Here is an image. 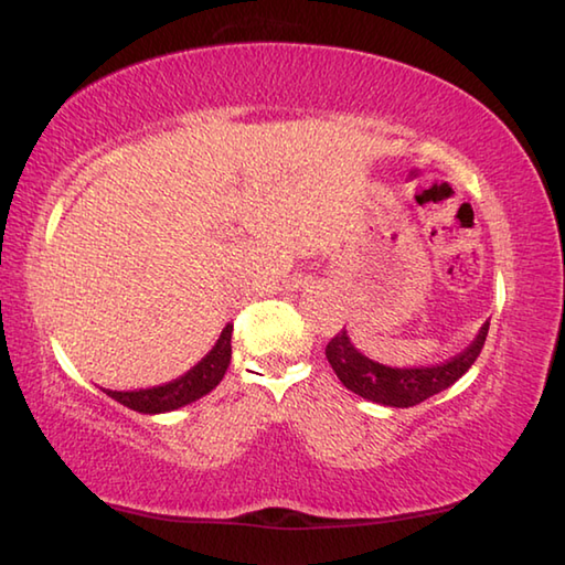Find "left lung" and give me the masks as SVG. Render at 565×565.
Listing matches in <instances>:
<instances>
[{"label": "left lung", "mask_w": 565, "mask_h": 565, "mask_svg": "<svg viewBox=\"0 0 565 565\" xmlns=\"http://www.w3.org/2000/svg\"><path fill=\"white\" fill-rule=\"evenodd\" d=\"M486 337H489V321L483 323L481 331L476 333V339L461 353H456L454 359L436 363V366L396 369L363 356L353 347L347 329H343L329 341L327 359L331 369L337 371L341 384L353 391V394L374 401V404L381 406L408 408L456 384L473 366V361L483 349Z\"/></svg>", "instance_id": "obj_1"}]
</instances>
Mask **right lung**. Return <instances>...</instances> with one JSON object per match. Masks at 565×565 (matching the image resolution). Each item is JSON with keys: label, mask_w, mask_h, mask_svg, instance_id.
<instances>
[{"label": "right lung", "mask_w": 565, "mask_h": 565, "mask_svg": "<svg viewBox=\"0 0 565 565\" xmlns=\"http://www.w3.org/2000/svg\"><path fill=\"white\" fill-rule=\"evenodd\" d=\"M232 329L226 327L222 337L216 339L214 349L206 356L191 366L184 376L169 381L164 386L154 388H139V391H109L104 388V394L119 401L121 406L139 414H167V411H177L186 404H194L196 398L206 396L209 391L218 386V381L224 379L228 361H232Z\"/></svg>", "instance_id": "add662e5"}]
</instances>
